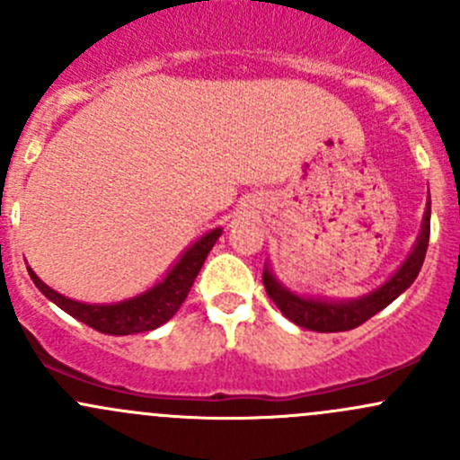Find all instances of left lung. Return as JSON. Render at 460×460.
I'll return each instance as SVG.
<instances>
[{
    "label": "left lung",
    "mask_w": 460,
    "mask_h": 460,
    "mask_svg": "<svg viewBox=\"0 0 460 460\" xmlns=\"http://www.w3.org/2000/svg\"><path fill=\"white\" fill-rule=\"evenodd\" d=\"M429 217H431V200L428 193V204H425L423 222H420L419 238H416L414 247H411L410 256L402 260L401 267L387 278L380 287L369 291V294L358 296V298L349 300H332L320 298V296H303L298 291H291L289 287L282 285L271 271L269 262L264 264L262 282L267 289L269 298L276 303V307L285 314L291 323L298 327L312 329V332H347L365 320L383 312L387 305H392L402 291L410 289L411 282L419 276L420 267H423L425 253H428L429 243Z\"/></svg>",
    "instance_id": "8db88e82"
}]
</instances>
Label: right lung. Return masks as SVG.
Returning a JSON list of instances; mask_svg holds the SVG:
<instances>
[{"mask_svg":"<svg viewBox=\"0 0 460 460\" xmlns=\"http://www.w3.org/2000/svg\"><path fill=\"white\" fill-rule=\"evenodd\" d=\"M222 235V226L208 229L193 244H189L182 252V256L173 262V267L157 280L155 285L148 287L142 294L133 296V298L119 300V303H80L62 296L59 291L50 289L44 280H40L35 271L29 267V276L35 282L37 289L58 305L59 309L68 314V316L77 318L80 323L88 324V327L97 329L102 333H111V336H128V333H142L151 332V329L160 327L166 320L173 318L178 312L180 305L187 298L189 289H191L193 280L200 273L204 260H207L208 252L217 238Z\"/></svg>","mask_w":460,"mask_h":460,"instance_id":"obj_1","label":"right lung"}]
</instances>
